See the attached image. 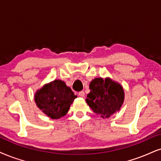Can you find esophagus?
Returning a JSON list of instances; mask_svg holds the SVG:
<instances>
[{
  "mask_svg": "<svg viewBox=\"0 0 161 161\" xmlns=\"http://www.w3.org/2000/svg\"><path fill=\"white\" fill-rule=\"evenodd\" d=\"M78 95L80 96V97H84L85 96V92H84V91H80V92H78Z\"/></svg>",
  "mask_w": 161,
  "mask_h": 161,
  "instance_id": "34e87169",
  "label": "esophagus"
}]
</instances>
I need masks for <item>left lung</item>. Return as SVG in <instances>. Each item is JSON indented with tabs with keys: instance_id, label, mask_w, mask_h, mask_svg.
<instances>
[{
	"instance_id": "left-lung-1",
	"label": "left lung",
	"mask_w": 161,
	"mask_h": 161,
	"mask_svg": "<svg viewBox=\"0 0 161 161\" xmlns=\"http://www.w3.org/2000/svg\"><path fill=\"white\" fill-rule=\"evenodd\" d=\"M86 103L102 118H108L119 110L124 102V90L120 84L110 78H95L90 84Z\"/></svg>"
}]
</instances>
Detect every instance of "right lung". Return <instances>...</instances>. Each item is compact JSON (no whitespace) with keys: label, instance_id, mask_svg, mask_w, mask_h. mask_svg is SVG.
<instances>
[{"label":"right lung","instance_id":"obj_1","mask_svg":"<svg viewBox=\"0 0 161 161\" xmlns=\"http://www.w3.org/2000/svg\"><path fill=\"white\" fill-rule=\"evenodd\" d=\"M75 93L63 81L55 80L45 84L35 95L38 108L53 119L64 116L76 98Z\"/></svg>","mask_w":161,"mask_h":161}]
</instances>
